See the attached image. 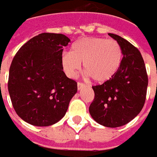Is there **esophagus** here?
Listing matches in <instances>:
<instances>
[{"label":"esophagus","instance_id":"esophagus-1","mask_svg":"<svg viewBox=\"0 0 157 157\" xmlns=\"http://www.w3.org/2000/svg\"><path fill=\"white\" fill-rule=\"evenodd\" d=\"M85 87V84H83V83H81V82H78V90H81V89H83Z\"/></svg>","mask_w":157,"mask_h":157}]
</instances>
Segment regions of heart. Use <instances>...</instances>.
I'll return each instance as SVG.
<instances>
[{
    "mask_svg": "<svg viewBox=\"0 0 157 157\" xmlns=\"http://www.w3.org/2000/svg\"><path fill=\"white\" fill-rule=\"evenodd\" d=\"M122 60L119 44L114 40L90 37L78 40L71 47V52L61 57L63 69L71 78L77 76L83 63L87 76L98 83L110 80L116 74Z\"/></svg>",
    "mask_w": 157,
    "mask_h": 157,
    "instance_id": "obj_1",
    "label": "heart"
}]
</instances>
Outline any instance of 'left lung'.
Segmentation results:
<instances>
[{"label":"left lung","mask_w":157,"mask_h":157,"mask_svg":"<svg viewBox=\"0 0 157 157\" xmlns=\"http://www.w3.org/2000/svg\"><path fill=\"white\" fill-rule=\"evenodd\" d=\"M119 44L123 59L116 74L102 85L92 86L94 99L89 107L99 124L116 128L128 124L144 105L148 75L139 50L124 38L109 33Z\"/></svg>","instance_id":"left-lung-1"}]
</instances>
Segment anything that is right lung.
Listing matches in <instances>:
<instances>
[{
    "instance_id": "right-lung-1",
    "label": "right lung",
    "mask_w": 157,
    "mask_h": 157,
    "mask_svg": "<svg viewBox=\"0 0 157 157\" xmlns=\"http://www.w3.org/2000/svg\"><path fill=\"white\" fill-rule=\"evenodd\" d=\"M71 41L61 33H43L22 46L9 69L8 92L22 120L49 126L61 119L76 94V81L67 78L61 63L63 47Z\"/></svg>"
}]
</instances>
